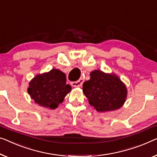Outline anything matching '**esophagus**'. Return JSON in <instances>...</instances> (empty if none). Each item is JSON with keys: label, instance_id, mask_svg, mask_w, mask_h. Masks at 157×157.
<instances>
[{"label": "esophagus", "instance_id": "1", "mask_svg": "<svg viewBox=\"0 0 157 157\" xmlns=\"http://www.w3.org/2000/svg\"><path fill=\"white\" fill-rule=\"evenodd\" d=\"M83 82H84V79L82 78H81L80 79H79V80L78 81L72 82L71 85L72 86H75V87H79V86L82 85Z\"/></svg>", "mask_w": 157, "mask_h": 157}]
</instances>
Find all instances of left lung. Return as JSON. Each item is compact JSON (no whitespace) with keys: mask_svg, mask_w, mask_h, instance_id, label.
<instances>
[{"mask_svg":"<svg viewBox=\"0 0 157 157\" xmlns=\"http://www.w3.org/2000/svg\"><path fill=\"white\" fill-rule=\"evenodd\" d=\"M82 90L90 104L99 112L120 109L127 96V89L118 77L101 71L91 72L90 79L84 82Z\"/></svg>","mask_w":157,"mask_h":157,"instance_id":"obj_1","label":"left lung"}]
</instances>
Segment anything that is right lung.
I'll return each mask as SVG.
<instances>
[{
  "label": "right lung",
  "mask_w": 157,
  "mask_h": 157,
  "mask_svg": "<svg viewBox=\"0 0 157 157\" xmlns=\"http://www.w3.org/2000/svg\"><path fill=\"white\" fill-rule=\"evenodd\" d=\"M28 93L34 101L45 108L54 109L63 101L71 90L66 83V77L59 70L38 75L29 82Z\"/></svg>",
  "instance_id": "obj_1"
}]
</instances>
